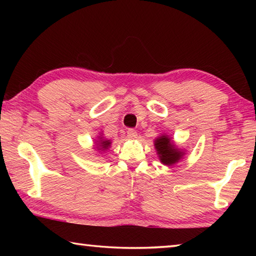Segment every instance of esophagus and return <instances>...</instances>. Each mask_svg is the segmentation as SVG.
Returning <instances> with one entry per match:
<instances>
[{
	"instance_id": "esophagus-1",
	"label": "esophagus",
	"mask_w": 256,
	"mask_h": 256,
	"mask_svg": "<svg viewBox=\"0 0 256 256\" xmlns=\"http://www.w3.org/2000/svg\"><path fill=\"white\" fill-rule=\"evenodd\" d=\"M128 136L130 138H136L138 136V132L134 128H128Z\"/></svg>"
}]
</instances>
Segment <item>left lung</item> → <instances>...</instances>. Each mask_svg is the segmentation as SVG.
Segmentation results:
<instances>
[{
	"label": "left lung",
	"instance_id": "8db88e82",
	"mask_svg": "<svg viewBox=\"0 0 256 256\" xmlns=\"http://www.w3.org/2000/svg\"><path fill=\"white\" fill-rule=\"evenodd\" d=\"M154 146L158 151L160 162L168 166L178 162L183 156V152L177 150L170 142V138L166 136L158 138L154 141Z\"/></svg>",
	"mask_w": 256,
	"mask_h": 256
}]
</instances>
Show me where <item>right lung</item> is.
<instances>
[{"label":"right lung","instance_id":"1","mask_svg":"<svg viewBox=\"0 0 256 256\" xmlns=\"http://www.w3.org/2000/svg\"><path fill=\"white\" fill-rule=\"evenodd\" d=\"M110 140H100V144H99V146H100L102 149H107L108 146H110Z\"/></svg>","mask_w":256,"mask_h":256}]
</instances>
